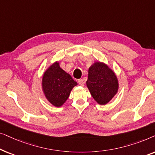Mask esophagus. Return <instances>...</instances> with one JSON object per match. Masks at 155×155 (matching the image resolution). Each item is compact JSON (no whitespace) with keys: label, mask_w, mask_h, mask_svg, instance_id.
Returning a JSON list of instances; mask_svg holds the SVG:
<instances>
[{"label":"esophagus","mask_w":155,"mask_h":155,"mask_svg":"<svg viewBox=\"0 0 155 155\" xmlns=\"http://www.w3.org/2000/svg\"><path fill=\"white\" fill-rule=\"evenodd\" d=\"M78 84H79L80 86H84V81L82 79L78 80Z\"/></svg>","instance_id":"esophagus-1"}]
</instances>
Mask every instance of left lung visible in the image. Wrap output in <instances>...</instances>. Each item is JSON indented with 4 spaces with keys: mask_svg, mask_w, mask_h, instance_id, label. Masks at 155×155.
Listing matches in <instances>:
<instances>
[{
    "mask_svg": "<svg viewBox=\"0 0 155 155\" xmlns=\"http://www.w3.org/2000/svg\"><path fill=\"white\" fill-rule=\"evenodd\" d=\"M86 84L91 95L100 105L107 104L118 90V81L114 72L101 62H95L90 67Z\"/></svg>",
    "mask_w": 155,
    "mask_h": 155,
    "instance_id": "8db88e82",
    "label": "left lung"
}]
</instances>
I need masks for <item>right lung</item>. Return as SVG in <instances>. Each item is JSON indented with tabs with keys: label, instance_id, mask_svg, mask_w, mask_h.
Returning <instances> with one entry per match:
<instances>
[{
	"label": "right lung",
	"instance_id": "add662e5",
	"mask_svg": "<svg viewBox=\"0 0 155 155\" xmlns=\"http://www.w3.org/2000/svg\"><path fill=\"white\" fill-rule=\"evenodd\" d=\"M78 84L71 75L63 71L58 62L48 67L42 78V90L47 100L56 107H60L69 97Z\"/></svg>",
	"mask_w": 155,
	"mask_h": 155
}]
</instances>
